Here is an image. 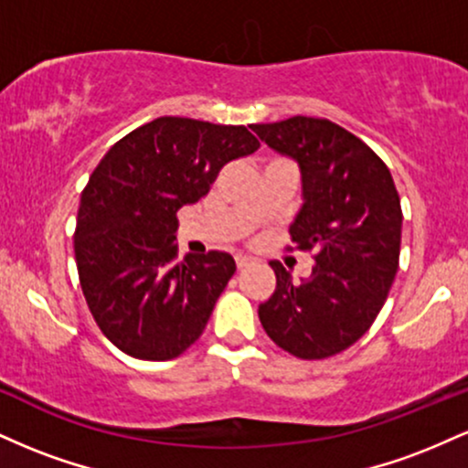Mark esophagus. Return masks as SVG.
Listing matches in <instances>:
<instances>
[{"label": "esophagus", "mask_w": 468, "mask_h": 468, "mask_svg": "<svg viewBox=\"0 0 468 468\" xmlns=\"http://www.w3.org/2000/svg\"><path fill=\"white\" fill-rule=\"evenodd\" d=\"M235 264H238V268H246V266L252 264V260H250V257H246V255H238V257H235Z\"/></svg>", "instance_id": "1"}]
</instances>
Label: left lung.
Instances as JSON below:
<instances>
[{
    "label": "left lung",
    "mask_w": 468,
    "mask_h": 468,
    "mask_svg": "<svg viewBox=\"0 0 468 468\" xmlns=\"http://www.w3.org/2000/svg\"><path fill=\"white\" fill-rule=\"evenodd\" d=\"M250 130L299 165L303 204L290 238L299 250H314L313 275L302 283L271 261L277 288L260 305V321L292 356H335L369 330L399 271L394 178L361 138L327 118L292 116Z\"/></svg>",
    "instance_id": "left-lung-1"
}]
</instances>
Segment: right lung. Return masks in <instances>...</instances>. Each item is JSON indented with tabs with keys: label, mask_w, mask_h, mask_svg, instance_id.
Masks as SVG:
<instances>
[{
	"label": "right lung",
	"mask_w": 468,
	"mask_h": 468,
	"mask_svg": "<svg viewBox=\"0 0 468 468\" xmlns=\"http://www.w3.org/2000/svg\"><path fill=\"white\" fill-rule=\"evenodd\" d=\"M257 147L244 125L160 116L103 155L80 193L74 257L90 313L118 350L169 361L200 338L235 260L208 250L176 261V213Z\"/></svg>",
	"instance_id": "right-lung-1"
}]
</instances>
